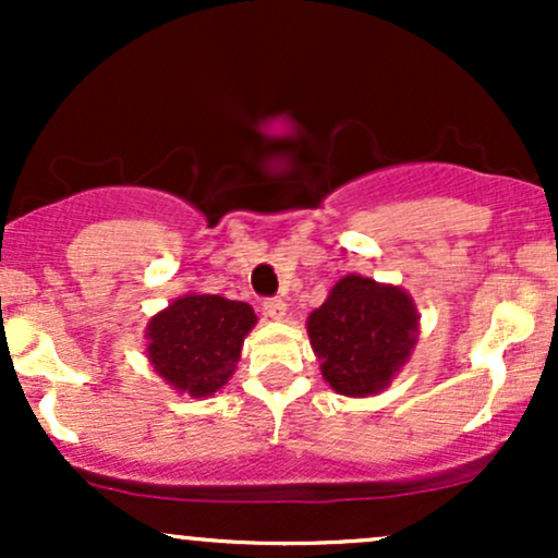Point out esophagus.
Segmentation results:
<instances>
[{
  "mask_svg": "<svg viewBox=\"0 0 558 558\" xmlns=\"http://www.w3.org/2000/svg\"><path fill=\"white\" fill-rule=\"evenodd\" d=\"M265 315L267 317H272V319H283L286 317V312H288V304L283 299H278V296H272V299H265Z\"/></svg>",
  "mask_w": 558,
  "mask_h": 558,
  "instance_id": "1",
  "label": "esophagus"
}]
</instances>
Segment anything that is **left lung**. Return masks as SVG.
Masks as SVG:
<instances>
[{"instance_id":"left-lung-1","label":"left lung","mask_w":558,"mask_h":558,"mask_svg":"<svg viewBox=\"0 0 558 558\" xmlns=\"http://www.w3.org/2000/svg\"><path fill=\"white\" fill-rule=\"evenodd\" d=\"M323 377L343 396H373L409 360L417 341V310L393 286L345 275L306 319Z\"/></svg>"}]
</instances>
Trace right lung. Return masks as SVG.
<instances>
[{"instance_id":"obj_1","label":"right lung","mask_w":558,"mask_h":558,"mask_svg":"<svg viewBox=\"0 0 558 558\" xmlns=\"http://www.w3.org/2000/svg\"><path fill=\"white\" fill-rule=\"evenodd\" d=\"M257 315L243 301L189 293L151 317L149 362L181 393L213 396L233 375L246 332Z\"/></svg>"}]
</instances>
